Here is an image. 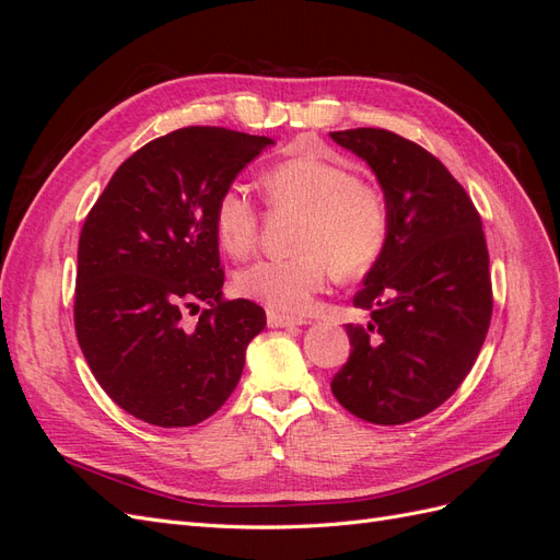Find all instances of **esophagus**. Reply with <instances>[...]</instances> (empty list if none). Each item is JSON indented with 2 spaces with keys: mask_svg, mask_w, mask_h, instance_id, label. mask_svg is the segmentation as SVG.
Returning a JSON list of instances; mask_svg holds the SVG:
<instances>
[{
  "mask_svg": "<svg viewBox=\"0 0 560 560\" xmlns=\"http://www.w3.org/2000/svg\"><path fill=\"white\" fill-rule=\"evenodd\" d=\"M266 322L268 327H299V325H306V319H299V317H290V315H280V313H273L268 311L266 313Z\"/></svg>",
  "mask_w": 560,
  "mask_h": 560,
  "instance_id": "34e87169",
  "label": "esophagus"
}]
</instances>
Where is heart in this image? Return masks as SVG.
I'll return each instance as SVG.
<instances>
[{"mask_svg":"<svg viewBox=\"0 0 560 560\" xmlns=\"http://www.w3.org/2000/svg\"><path fill=\"white\" fill-rule=\"evenodd\" d=\"M264 186L278 206L306 210L299 233L301 254L259 259L243 268L235 276L241 296L280 315H301L325 290L331 270L341 278H358L383 257L389 238L387 200L329 149L303 147L270 167ZM212 224L219 245L231 257H245L257 245L259 210L245 184H229L219 194Z\"/></svg>","mask_w":560,"mask_h":560,"instance_id":"obj_1","label":"heart"}]
</instances>
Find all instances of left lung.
Wrapping results in <instances>:
<instances>
[{"label": "left lung", "mask_w": 560, "mask_h": 560, "mask_svg": "<svg viewBox=\"0 0 560 560\" xmlns=\"http://www.w3.org/2000/svg\"><path fill=\"white\" fill-rule=\"evenodd\" d=\"M374 171L389 208L383 257L346 325L350 358L331 381L338 404L374 425H404L442 406L469 374L493 315L481 217L428 149L383 128L329 132Z\"/></svg>", "instance_id": "1"}]
</instances>
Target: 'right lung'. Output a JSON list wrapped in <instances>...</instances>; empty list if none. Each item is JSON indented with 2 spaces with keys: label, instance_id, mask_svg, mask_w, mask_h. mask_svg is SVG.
<instances>
[{
  "label": "right lung",
  "instance_id": "add662e5",
  "mask_svg": "<svg viewBox=\"0 0 560 560\" xmlns=\"http://www.w3.org/2000/svg\"><path fill=\"white\" fill-rule=\"evenodd\" d=\"M270 144L214 126L167 132L121 163L83 222L79 346L105 393L149 425L191 428L210 418L266 327L257 303L222 296L212 210Z\"/></svg>",
  "mask_w": 560,
  "mask_h": 560
}]
</instances>
